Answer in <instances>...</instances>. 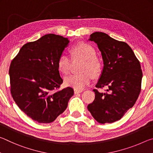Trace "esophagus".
<instances>
[{"label":"esophagus","instance_id":"obj_1","mask_svg":"<svg viewBox=\"0 0 153 153\" xmlns=\"http://www.w3.org/2000/svg\"><path fill=\"white\" fill-rule=\"evenodd\" d=\"M82 92V90L74 89V93H75V94H79V93H81Z\"/></svg>","mask_w":153,"mask_h":153}]
</instances>
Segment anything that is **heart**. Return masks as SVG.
<instances>
[{"label": "heart", "instance_id": "b5f03b06", "mask_svg": "<svg viewBox=\"0 0 153 153\" xmlns=\"http://www.w3.org/2000/svg\"><path fill=\"white\" fill-rule=\"evenodd\" d=\"M72 58H79L84 60L78 74L70 75L64 79L65 86L74 89L82 90L87 86L92 79V76H97L101 71L102 65L96 56V50L92 45L86 42H79L74 45L70 49ZM70 66V59L67 56L61 55L57 61V68L61 73L68 74Z\"/></svg>", "mask_w": 153, "mask_h": 153}]
</instances>
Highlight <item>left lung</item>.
I'll list each match as a JSON object with an SVG mask.
<instances>
[{"mask_svg":"<svg viewBox=\"0 0 153 153\" xmlns=\"http://www.w3.org/2000/svg\"><path fill=\"white\" fill-rule=\"evenodd\" d=\"M89 40L97 45L104 64L96 87L107 90L105 93L93 90L95 98L88 109L98 123H113L120 120L138 99L142 78L140 64L128 44L107 33H92Z\"/></svg>","mask_w":153,"mask_h":153,"instance_id":"left-lung-1","label":"left lung"}]
</instances>
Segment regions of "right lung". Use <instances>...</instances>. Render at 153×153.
<instances>
[{
  "instance_id": "right-lung-1",
  "label": "right lung",
  "mask_w": 153,
  "mask_h": 153,
  "mask_svg": "<svg viewBox=\"0 0 153 153\" xmlns=\"http://www.w3.org/2000/svg\"><path fill=\"white\" fill-rule=\"evenodd\" d=\"M69 40L49 33L22 46L9 68L11 92L18 107L33 120L48 123L67 107L74 90L59 91L63 83L57 61Z\"/></svg>"
}]
</instances>
